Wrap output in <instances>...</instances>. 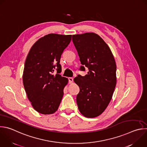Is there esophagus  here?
Here are the masks:
<instances>
[{"mask_svg": "<svg viewBox=\"0 0 147 147\" xmlns=\"http://www.w3.org/2000/svg\"><path fill=\"white\" fill-rule=\"evenodd\" d=\"M69 81L70 84H72L73 82V78L72 77H69Z\"/></svg>", "mask_w": 147, "mask_h": 147, "instance_id": "34e87169", "label": "esophagus"}]
</instances>
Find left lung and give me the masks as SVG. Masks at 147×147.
I'll return each instance as SVG.
<instances>
[{
    "mask_svg": "<svg viewBox=\"0 0 147 147\" xmlns=\"http://www.w3.org/2000/svg\"><path fill=\"white\" fill-rule=\"evenodd\" d=\"M72 40L82 66L80 70L89 71L78 75L74 81L80 88L77 104L85 117L99 116L106 109L117 84V66L110 47L94 33L74 34Z\"/></svg>",
    "mask_w": 147,
    "mask_h": 147,
    "instance_id": "8db88e82",
    "label": "left lung"
}]
</instances>
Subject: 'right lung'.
Returning <instances> with one entry per match:
<instances>
[{
	"label": "right lung",
	"instance_id": "obj_1",
	"mask_svg": "<svg viewBox=\"0 0 147 147\" xmlns=\"http://www.w3.org/2000/svg\"><path fill=\"white\" fill-rule=\"evenodd\" d=\"M71 35L48 34L31 47L23 72V84L33 109L42 114H52L59 106L68 79L62 77L60 59Z\"/></svg>",
	"mask_w": 147,
	"mask_h": 147
}]
</instances>
